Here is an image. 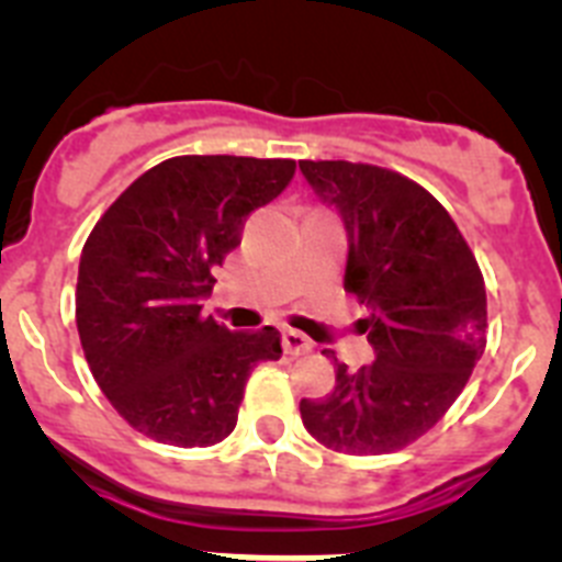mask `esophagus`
<instances>
[{
  "label": "esophagus",
  "mask_w": 562,
  "mask_h": 562,
  "mask_svg": "<svg viewBox=\"0 0 562 562\" xmlns=\"http://www.w3.org/2000/svg\"><path fill=\"white\" fill-rule=\"evenodd\" d=\"M282 347H285L288 356H305V352L313 350V341L300 330H282Z\"/></svg>",
  "instance_id": "34e87169"
}]
</instances>
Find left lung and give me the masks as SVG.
<instances>
[{
  "label": "left lung",
  "mask_w": 562,
  "mask_h": 562,
  "mask_svg": "<svg viewBox=\"0 0 562 562\" xmlns=\"http://www.w3.org/2000/svg\"><path fill=\"white\" fill-rule=\"evenodd\" d=\"M347 229L344 291L369 307L358 327L375 361L336 367L325 401H302L318 442L350 457L401 451L453 406L487 347V291L459 226L426 187L363 161H300ZM333 352V350H325Z\"/></svg>",
  "instance_id": "obj_1"
}]
</instances>
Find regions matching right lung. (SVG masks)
<instances>
[{"label":"right lung","mask_w":562,"mask_h":562,"mask_svg":"<svg viewBox=\"0 0 562 562\" xmlns=\"http://www.w3.org/2000/svg\"><path fill=\"white\" fill-rule=\"evenodd\" d=\"M293 159L173 156L100 215L80 251L75 322L94 381L120 417L176 448L235 431L251 369L280 333L229 330L201 313L246 218L293 179Z\"/></svg>","instance_id":"obj_1"}]
</instances>
